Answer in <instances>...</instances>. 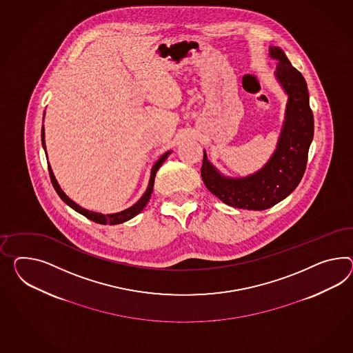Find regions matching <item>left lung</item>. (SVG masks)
Segmentation results:
<instances>
[{
	"mask_svg": "<svg viewBox=\"0 0 353 353\" xmlns=\"http://www.w3.org/2000/svg\"><path fill=\"white\" fill-rule=\"evenodd\" d=\"M278 61L275 78L288 94L285 117L276 150L259 172L243 178L223 175L203 151L201 176L208 190L226 205L261 211L287 199L302 179L308 148L314 138V115L310 109L307 84L279 47H270Z\"/></svg>",
	"mask_w": 353,
	"mask_h": 353,
	"instance_id": "left-lung-1",
	"label": "left lung"
}]
</instances>
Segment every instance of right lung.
<instances>
[{"instance_id":"right-lung-1","label":"right lung","mask_w":353,"mask_h":353,"mask_svg":"<svg viewBox=\"0 0 353 353\" xmlns=\"http://www.w3.org/2000/svg\"><path fill=\"white\" fill-rule=\"evenodd\" d=\"M42 145H43V148L46 150V143H45V128L42 127ZM172 154V151H168V152H165V154L156 161V163L154 165V168H152V170H151V176H150V183H148V187H147V190H145V193H143V196L139 199V201L134 203L133 206H130V208H127V210H124V211H120V212H117V214H108V215H103V214H100V212H93V211H90V210H85V208H81L79 205H77L74 201L69 199L65 193H63V190L60 188V185H59V183L56 181V178H54V172H52V169H51V166H50V163H48V172H50V178H51V183H52V185H54V190L57 192V194L60 196V199H63V202L66 203V205H69L72 210H75L77 212H79L83 216L87 217V219H90L92 221H94V223H99V224H103V225H106V224H109V225H117V224H121V223H124V221H128V220H130L132 217L137 216L143 208H145V205H147V202L150 201V197H151V194H152V190H154V176H156V172L157 170L160 169V166L163 165V161L168 159V156Z\"/></svg>"}]
</instances>
